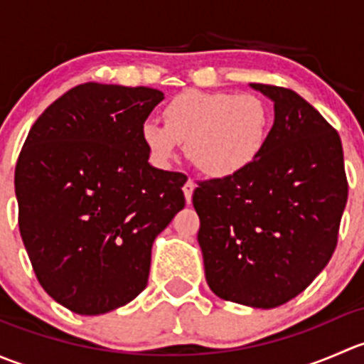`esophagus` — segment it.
I'll list each match as a JSON object with an SVG mask.
<instances>
[{
    "mask_svg": "<svg viewBox=\"0 0 364 364\" xmlns=\"http://www.w3.org/2000/svg\"><path fill=\"white\" fill-rule=\"evenodd\" d=\"M193 190H196V183L193 181H186L185 186H183V193H185V199H186V204L192 203V196H193Z\"/></svg>",
    "mask_w": 364,
    "mask_h": 364,
    "instance_id": "34e87169",
    "label": "esophagus"
}]
</instances>
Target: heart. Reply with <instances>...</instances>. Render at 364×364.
Listing matches in <instances>:
<instances>
[{
    "mask_svg": "<svg viewBox=\"0 0 364 364\" xmlns=\"http://www.w3.org/2000/svg\"><path fill=\"white\" fill-rule=\"evenodd\" d=\"M164 123L146 121L141 127V141L153 164L168 167L183 144L197 171L227 179L248 171L262 156L273 112L257 95L192 90L165 105Z\"/></svg>",
    "mask_w": 364,
    "mask_h": 364,
    "instance_id": "heart-1",
    "label": "heart"
}]
</instances>
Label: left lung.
I'll return each mask as SVG.
<instances>
[{
	"instance_id": "obj_1",
	"label": "left lung",
	"mask_w": 364,
	"mask_h": 364,
	"mask_svg": "<svg viewBox=\"0 0 364 364\" xmlns=\"http://www.w3.org/2000/svg\"><path fill=\"white\" fill-rule=\"evenodd\" d=\"M250 87L274 104L262 156L234 178L199 183L192 203L209 289L269 310L328 266L348 188L340 135L321 112L292 90Z\"/></svg>"
}]
</instances>
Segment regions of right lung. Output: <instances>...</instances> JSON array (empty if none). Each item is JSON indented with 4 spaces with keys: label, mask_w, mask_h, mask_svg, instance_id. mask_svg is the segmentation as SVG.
I'll list each match as a JSON object with an SVG mask.
<instances>
[{
    "label": "right lung",
    "mask_w": 364,
    "mask_h": 364,
    "mask_svg": "<svg viewBox=\"0 0 364 364\" xmlns=\"http://www.w3.org/2000/svg\"><path fill=\"white\" fill-rule=\"evenodd\" d=\"M164 93L86 82L35 121L16 167L19 229L43 291L100 315L148 285L156 236L185 208V176L149 164L141 127Z\"/></svg>",
    "instance_id": "obj_1"
}]
</instances>
